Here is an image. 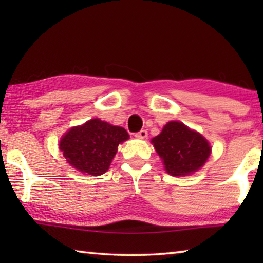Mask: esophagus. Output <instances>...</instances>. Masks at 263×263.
I'll list each match as a JSON object with an SVG mask.
<instances>
[{"label":"esophagus","instance_id":"obj_1","mask_svg":"<svg viewBox=\"0 0 263 263\" xmlns=\"http://www.w3.org/2000/svg\"><path fill=\"white\" fill-rule=\"evenodd\" d=\"M136 138H138V139H145V138H147V131L146 130H141L139 132H137L135 135Z\"/></svg>","mask_w":263,"mask_h":263}]
</instances>
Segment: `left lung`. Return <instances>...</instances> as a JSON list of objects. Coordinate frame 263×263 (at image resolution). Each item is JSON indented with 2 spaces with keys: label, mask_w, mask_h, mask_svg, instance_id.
<instances>
[{
  "label": "left lung",
  "mask_w": 263,
  "mask_h": 263,
  "mask_svg": "<svg viewBox=\"0 0 263 263\" xmlns=\"http://www.w3.org/2000/svg\"><path fill=\"white\" fill-rule=\"evenodd\" d=\"M152 142L164 169L173 176H186L201 169L211 154V146L201 133L181 122H168Z\"/></svg>",
  "instance_id": "obj_1"
}]
</instances>
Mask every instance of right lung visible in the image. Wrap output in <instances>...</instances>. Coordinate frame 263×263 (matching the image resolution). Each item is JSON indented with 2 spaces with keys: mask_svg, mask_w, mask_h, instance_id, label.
I'll list each match as a JSON object with an SVG mask.
<instances>
[{
  "mask_svg": "<svg viewBox=\"0 0 263 263\" xmlns=\"http://www.w3.org/2000/svg\"><path fill=\"white\" fill-rule=\"evenodd\" d=\"M128 138L125 128L94 118L69 128L59 148L70 166L83 174L99 176L108 171L118 145Z\"/></svg>",
  "mask_w": 263,
  "mask_h": 263,
  "instance_id": "1",
  "label": "right lung"
}]
</instances>
